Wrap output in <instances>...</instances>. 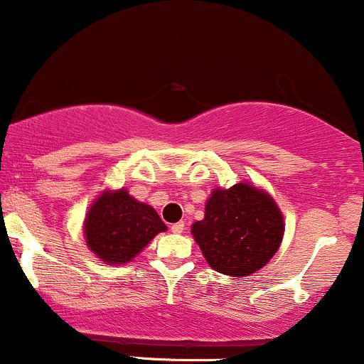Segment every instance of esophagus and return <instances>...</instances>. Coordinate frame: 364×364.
Returning <instances> with one entry per match:
<instances>
[{
  "label": "esophagus",
  "mask_w": 364,
  "mask_h": 364,
  "mask_svg": "<svg viewBox=\"0 0 364 364\" xmlns=\"http://www.w3.org/2000/svg\"><path fill=\"white\" fill-rule=\"evenodd\" d=\"M183 228H186V223H183V222L173 223V225H171V232H173V234H182Z\"/></svg>",
  "instance_id": "34e87169"
}]
</instances>
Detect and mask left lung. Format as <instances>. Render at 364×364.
Returning a JSON list of instances; mask_svg holds the SVG:
<instances>
[{"mask_svg": "<svg viewBox=\"0 0 364 364\" xmlns=\"http://www.w3.org/2000/svg\"><path fill=\"white\" fill-rule=\"evenodd\" d=\"M284 232V215L275 199L246 181L211 191L204 218L191 227L208 264L230 277H247L263 268L279 251Z\"/></svg>", "mask_w": 364, "mask_h": 364, "instance_id": "1", "label": "left lung"}]
</instances>
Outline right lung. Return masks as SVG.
Returning <instances> with one entry per match:
<instances>
[{"instance_id":"right-lung-1","label":"right lung","mask_w":364,"mask_h":364,"mask_svg":"<svg viewBox=\"0 0 364 364\" xmlns=\"http://www.w3.org/2000/svg\"><path fill=\"white\" fill-rule=\"evenodd\" d=\"M89 251L106 264L132 261L160 232L166 230L153 206L137 201L127 189H106L84 218Z\"/></svg>"}]
</instances>
